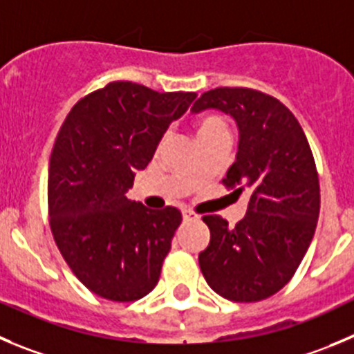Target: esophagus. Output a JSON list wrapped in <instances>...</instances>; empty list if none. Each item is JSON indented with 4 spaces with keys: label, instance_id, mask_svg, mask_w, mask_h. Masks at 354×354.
<instances>
[{
    "label": "esophagus",
    "instance_id": "esophagus-1",
    "mask_svg": "<svg viewBox=\"0 0 354 354\" xmlns=\"http://www.w3.org/2000/svg\"><path fill=\"white\" fill-rule=\"evenodd\" d=\"M197 214L190 209H183V220L185 222H190V220H196Z\"/></svg>",
    "mask_w": 354,
    "mask_h": 354
}]
</instances>
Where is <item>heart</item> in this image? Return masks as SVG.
<instances>
[{"instance_id":"heart-1","label":"heart","mask_w":354,"mask_h":354,"mask_svg":"<svg viewBox=\"0 0 354 354\" xmlns=\"http://www.w3.org/2000/svg\"><path fill=\"white\" fill-rule=\"evenodd\" d=\"M216 132H229L225 120H223L222 117H218V115H207V117L196 122L197 140L204 136H209V134H216Z\"/></svg>"}]
</instances>
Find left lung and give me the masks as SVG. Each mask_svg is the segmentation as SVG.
<instances>
[{
	"label": "left lung",
	"mask_w": 354,
	"mask_h": 354,
	"mask_svg": "<svg viewBox=\"0 0 354 354\" xmlns=\"http://www.w3.org/2000/svg\"><path fill=\"white\" fill-rule=\"evenodd\" d=\"M220 110L239 129L236 162L223 185L237 197L250 192L248 211L230 229L218 214L203 216L211 239L199 253L207 285L234 302H259L295 274L315 236L319 180L315 157L295 115L269 94L218 87L192 111Z\"/></svg>",
	"instance_id": "8db88e82"
}]
</instances>
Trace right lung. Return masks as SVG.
<instances>
[{
  "instance_id": "obj_1",
  "label": "right lung",
  "mask_w": 354,
  "mask_h": 354,
  "mask_svg": "<svg viewBox=\"0 0 354 354\" xmlns=\"http://www.w3.org/2000/svg\"><path fill=\"white\" fill-rule=\"evenodd\" d=\"M196 92L111 82L66 117L48 166V216L59 252L91 292L115 302L148 295L181 223L180 209L127 199L169 124Z\"/></svg>"
}]
</instances>
